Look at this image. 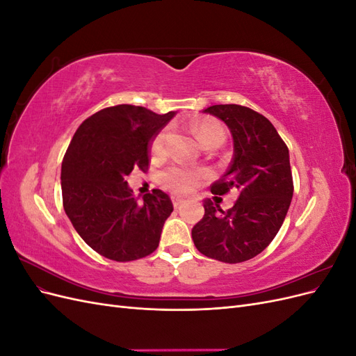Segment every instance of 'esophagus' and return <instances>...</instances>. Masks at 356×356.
<instances>
[{
  "mask_svg": "<svg viewBox=\"0 0 356 356\" xmlns=\"http://www.w3.org/2000/svg\"><path fill=\"white\" fill-rule=\"evenodd\" d=\"M184 202V199L182 197H179V196H172V203H174V207L177 208V207H179V204Z\"/></svg>",
  "mask_w": 356,
  "mask_h": 356,
  "instance_id": "obj_1",
  "label": "esophagus"
}]
</instances>
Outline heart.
Segmentation results:
<instances>
[{"label":"heart","instance_id":"heart-1","mask_svg":"<svg viewBox=\"0 0 356 356\" xmlns=\"http://www.w3.org/2000/svg\"><path fill=\"white\" fill-rule=\"evenodd\" d=\"M195 134L199 141L204 147H211L213 144H221L224 141V129L215 122H202L195 126ZM168 143V129L161 131L154 136L152 144V152L156 156H161L166 149ZM204 178V172L190 168L186 165H170L160 175V182L166 190L174 193L191 191L199 182Z\"/></svg>","mask_w":356,"mask_h":356}]
</instances>
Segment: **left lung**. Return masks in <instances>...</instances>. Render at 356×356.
Wrapping results in <instances>:
<instances>
[{"label":"left lung","mask_w":356,"mask_h":356,"mask_svg":"<svg viewBox=\"0 0 356 356\" xmlns=\"http://www.w3.org/2000/svg\"><path fill=\"white\" fill-rule=\"evenodd\" d=\"M203 113L229 126L234 148L227 172L211 186L212 195L234 190L239 197L229 211L204 199V215L191 238L203 255L242 263L266 250L286 217L294 193L288 147L275 126L248 106L212 105Z\"/></svg>","instance_id":"1"}]
</instances>
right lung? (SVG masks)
<instances>
[{
    "label": "right lung",
    "instance_id": "right-lung-1",
    "mask_svg": "<svg viewBox=\"0 0 356 356\" xmlns=\"http://www.w3.org/2000/svg\"><path fill=\"white\" fill-rule=\"evenodd\" d=\"M175 114L122 104L86 118L74 134L60 170L63 209L102 257L126 263L157 250L174 204L157 188L138 202L126 178L148 169L149 144Z\"/></svg>",
    "mask_w": 356,
    "mask_h": 356
}]
</instances>
